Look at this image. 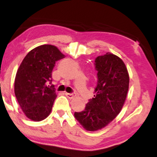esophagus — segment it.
I'll return each instance as SVG.
<instances>
[{"mask_svg":"<svg viewBox=\"0 0 157 157\" xmlns=\"http://www.w3.org/2000/svg\"><path fill=\"white\" fill-rule=\"evenodd\" d=\"M65 94L67 95V97L68 98H69V99H73V98H75V97H76V94H75V93L69 94V93H67V92H66Z\"/></svg>","mask_w":157,"mask_h":157,"instance_id":"esophagus-1","label":"esophagus"}]
</instances>
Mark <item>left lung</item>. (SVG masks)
I'll return each mask as SVG.
<instances>
[{"label": "left lung", "mask_w": 157, "mask_h": 157, "mask_svg": "<svg viewBox=\"0 0 157 157\" xmlns=\"http://www.w3.org/2000/svg\"><path fill=\"white\" fill-rule=\"evenodd\" d=\"M98 71L94 98L75 117L87 131L95 132L108 125L119 114L127 96L129 76L124 61L116 55L107 52L95 60Z\"/></svg>", "instance_id": "left-lung-1"}]
</instances>
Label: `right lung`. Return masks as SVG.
<instances>
[{"instance_id":"right-lung-1","label":"right lung","mask_w":157,"mask_h":157,"mask_svg":"<svg viewBox=\"0 0 157 157\" xmlns=\"http://www.w3.org/2000/svg\"><path fill=\"white\" fill-rule=\"evenodd\" d=\"M57 47L43 44L30 51L17 71L14 94L27 118L33 121L45 119L57 97L52 86V71L56 61L64 58Z\"/></svg>"}]
</instances>
